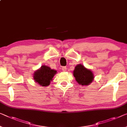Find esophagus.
<instances>
[{"instance_id":"obj_1","label":"esophagus","mask_w":127,"mask_h":127,"mask_svg":"<svg viewBox=\"0 0 127 127\" xmlns=\"http://www.w3.org/2000/svg\"><path fill=\"white\" fill-rule=\"evenodd\" d=\"M62 70H63V71H67V67H62Z\"/></svg>"}]
</instances>
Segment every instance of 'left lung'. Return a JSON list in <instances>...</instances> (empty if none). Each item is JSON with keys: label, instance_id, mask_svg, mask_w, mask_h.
Returning a JSON list of instances; mask_svg holds the SVG:
<instances>
[{"label": "left lung", "instance_id": "obj_1", "mask_svg": "<svg viewBox=\"0 0 127 127\" xmlns=\"http://www.w3.org/2000/svg\"><path fill=\"white\" fill-rule=\"evenodd\" d=\"M73 75L76 81L82 86H88L93 82L95 77L91 70L87 68L81 64L76 65Z\"/></svg>", "mask_w": 127, "mask_h": 127}]
</instances>
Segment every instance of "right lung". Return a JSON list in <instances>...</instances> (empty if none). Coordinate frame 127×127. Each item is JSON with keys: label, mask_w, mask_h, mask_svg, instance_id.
Returning <instances> with one entry per match:
<instances>
[{"label": "right lung", "mask_w": 127, "mask_h": 127, "mask_svg": "<svg viewBox=\"0 0 127 127\" xmlns=\"http://www.w3.org/2000/svg\"><path fill=\"white\" fill-rule=\"evenodd\" d=\"M56 72V70L52 69L48 66L44 65L35 71L33 79L39 86L47 87L50 84Z\"/></svg>", "instance_id": "right-lung-1"}]
</instances>
